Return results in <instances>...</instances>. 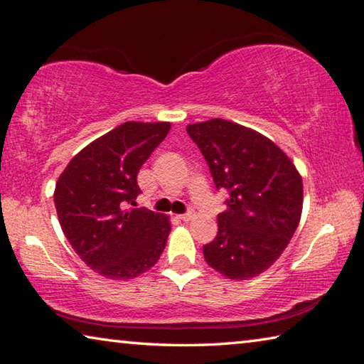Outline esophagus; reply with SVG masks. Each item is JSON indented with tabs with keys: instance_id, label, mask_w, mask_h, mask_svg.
<instances>
[{
	"instance_id": "34e87169",
	"label": "esophagus",
	"mask_w": 364,
	"mask_h": 364,
	"mask_svg": "<svg viewBox=\"0 0 364 364\" xmlns=\"http://www.w3.org/2000/svg\"><path fill=\"white\" fill-rule=\"evenodd\" d=\"M191 213H181V215H178V218H180V220L181 222H189V220H191Z\"/></svg>"
}]
</instances>
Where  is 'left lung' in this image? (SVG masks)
<instances>
[{
  "instance_id": "left-lung-1",
  "label": "left lung",
  "mask_w": 364,
  "mask_h": 364,
  "mask_svg": "<svg viewBox=\"0 0 364 364\" xmlns=\"http://www.w3.org/2000/svg\"><path fill=\"white\" fill-rule=\"evenodd\" d=\"M188 134L227 191L218 233L203 247L205 262L245 280L270 267L290 243L303 207V183L291 160L259 132L227 119L189 124Z\"/></svg>"
}]
</instances>
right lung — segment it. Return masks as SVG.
Here are the masks:
<instances>
[{
  "label": "right lung",
  "instance_id": "right-lung-1",
  "mask_svg": "<svg viewBox=\"0 0 364 364\" xmlns=\"http://www.w3.org/2000/svg\"><path fill=\"white\" fill-rule=\"evenodd\" d=\"M170 131V123L128 121L89 144L61 173L55 207L77 256L113 280L141 275L159 261L168 218L146 207L129 209L141 194L137 173Z\"/></svg>",
  "mask_w": 364,
  "mask_h": 364
}]
</instances>
